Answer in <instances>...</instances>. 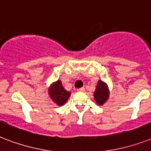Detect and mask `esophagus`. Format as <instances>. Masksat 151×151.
Masks as SVG:
<instances>
[{
    "label": "esophagus",
    "instance_id": "34e87169",
    "mask_svg": "<svg viewBox=\"0 0 151 151\" xmlns=\"http://www.w3.org/2000/svg\"><path fill=\"white\" fill-rule=\"evenodd\" d=\"M78 92H85V88H84V87L80 88H78Z\"/></svg>",
    "mask_w": 151,
    "mask_h": 151
}]
</instances>
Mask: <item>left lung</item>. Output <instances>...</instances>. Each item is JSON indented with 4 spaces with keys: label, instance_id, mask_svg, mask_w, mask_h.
Instances as JSON below:
<instances>
[{
    "label": "left lung",
    "instance_id": "1",
    "mask_svg": "<svg viewBox=\"0 0 151 151\" xmlns=\"http://www.w3.org/2000/svg\"><path fill=\"white\" fill-rule=\"evenodd\" d=\"M110 96V91L107 84L102 80L98 81L96 88L94 92V99L99 106L103 105L108 100Z\"/></svg>",
    "mask_w": 151,
    "mask_h": 151
}]
</instances>
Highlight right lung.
Returning <instances> with one entry per match:
<instances>
[{"label": "right lung", "instance_id": "right-lung-1", "mask_svg": "<svg viewBox=\"0 0 151 151\" xmlns=\"http://www.w3.org/2000/svg\"><path fill=\"white\" fill-rule=\"evenodd\" d=\"M48 95L53 102L58 106H63L70 96V92L66 91L60 80L55 81L48 88Z\"/></svg>", "mask_w": 151, "mask_h": 151}]
</instances>
